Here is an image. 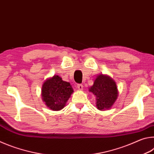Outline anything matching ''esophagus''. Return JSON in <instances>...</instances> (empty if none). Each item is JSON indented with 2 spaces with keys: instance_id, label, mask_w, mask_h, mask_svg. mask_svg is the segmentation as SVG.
I'll use <instances>...</instances> for the list:
<instances>
[{
  "instance_id": "1",
  "label": "esophagus",
  "mask_w": 154,
  "mask_h": 154,
  "mask_svg": "<svg viewBox=\"0 0 154 154\" xmlns=\"http://www.w3.org/2000/svg\"><path fill=\"white\" fill-rule=\"evenodd\" d=\"M77 88L79 90H82L83 88V85L82 84H78L77 85Z\"/></svg>"
}]
</instances>
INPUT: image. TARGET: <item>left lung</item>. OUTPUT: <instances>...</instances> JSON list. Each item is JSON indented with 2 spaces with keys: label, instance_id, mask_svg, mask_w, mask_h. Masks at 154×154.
Instances as JSON below:
<instances>
[{
  "label": "left lung",
  "instance_id": "8db88e82",
  "mask_svg": "<svg viewBox=\"0 0 154 154\" xmlns=\"http://www.w3.org/2000/svg\"><path fill=\"white\" fill-rule=\"evenodd\" d=\"M89 92L96 97V106L98 110L111 109L118 99L119 91L116 82L107 75H98L89 88Z\"/></svg>",
  "mask_w": 154,
  "mask_h": 154
}]
</instances>
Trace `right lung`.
Returning <instances> with one entry per match:
<instances>
[{
    "mask_svg": "<svg viewBox=\"0 0 154 154\" xmlns=\"http://www.w3.org/2000/svg\"><path fill=\"white\" fill-rule=\"evenodd\" d=\"M74 90L69 82H64L58 75H54L43 82L41 97L45 105L52 111L63 109Z\"/></svg>",
    "mask_w": 154,
    "mask_h": 154,
    "instance_id": "add662e5",
    "label": "right lung"
}]
</instances>
